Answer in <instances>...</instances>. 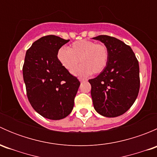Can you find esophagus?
<instances>
[{
  "label": "esophagus",
  "instance_id": "esophagus-1",
  "mask_svg": "<svg viewBox=\"0 0 157 157\" xmlns=\"http://www.w3.org/2000/svg\"><path fill=\"white\" fill-rule=\"evenodd\" d=\"M79 80H80V82H84V81H86V79H84V78H79Z\"/></svg>",
  "mask_w": 157,
  "mask_h": 157
}]
</instances>
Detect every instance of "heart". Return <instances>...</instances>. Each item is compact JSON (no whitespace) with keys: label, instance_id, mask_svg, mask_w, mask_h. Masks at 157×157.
<instances>
[{"label":"heart","instance_id":"obj_1","mask_svg":"<svg viewBox=\"0 0 157 157\" xmlns=\"http://www.w3.org/2000/svg\"><path fill=\"white\" fill-rule=\"evenodd\" d=\"M109 56V50L104 44L85 39L74 42L68 49L61 48L58 52L60 63L69 72L76 69L80 60L82 65L74 72L79 77L102 72L108 64Z\"/></svg>","mask_w":157,"mask_h":157}]
</instances>
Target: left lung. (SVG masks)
Instances as JSON below:
<instances>
[{"instance_id": "obj_1", "label": "left lung", "mask_w": 157, "mask_h": 157, "mask_svg": "<svg viewBox=\"0 0 157 157\" xmlns=\"http://www.w3.org/2000/svg\"><path fill=\"white\" fill-rule=\"evenodd\" d=\"M93 39L104 43L109 54L105 69L89 80L93 106L102 116H119L131 108L138 95V61L131 47L116 38L102 35Z\"/></svg>"}]
</instances>
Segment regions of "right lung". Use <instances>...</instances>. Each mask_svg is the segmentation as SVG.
Returning <instances> with one entry per match:
<instances>
[{
  "label": "right lung",
  "mask_w": 157,
  "mask_h": 157,
  "mask_svg": "<svg viewBox=\"0 0 157 157\" xmlns=\"http://www.w3.org/2000/svg\"><path fill=\"white\" fill-rule=\"evenodd\" d=\"M70 40L43 36L33 42L25 56L23 75L30 104L51 120L67 117L73 110L80 83L60 63L58 52Z\"/></svg>",
  "instance_id": "add662e5"
}]
</instances>
